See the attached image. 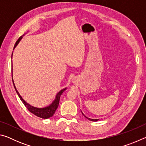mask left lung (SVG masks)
Wrapping results in <instances>:
<instances>
[{"label":"left lung","mask_w":146,"mask_h":146,"mask_svg":"<svg viewBox=\"0 0 146 146\" xmlns=\"http://www.w3.org/2000/svg\"><path fill=\"white\" fill-rule=\"evenodd\" d=\"M82 115L84 116V117L86 118H88V120H91V121H94V122H96V121H97V120H98L99 119H91V118H88V117H86V116H85L84 115V113L82 112Z\"/></svg>","instance_id":"1"}]
</instances>
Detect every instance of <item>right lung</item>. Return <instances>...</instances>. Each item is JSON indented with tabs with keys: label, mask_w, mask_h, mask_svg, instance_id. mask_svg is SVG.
<instances>
[{
	"label": "right lung",
	"mask_w": 146,
	"mask_h": 146,
	"mask_svg": "<svg viewBox=\"0 0 146 146\" xmlns=\"http://www.w3.org/2000/svg\"><path fill=\"white\" fill-rule=\"evenodd\" d=\"M24 35H23V36H21V37L18 39V40L16 42V43H15V46H14V49L15 48V47L17 45H18L19 42L21 41L22 38H23V36ZM12 56H13V53H12V55H11V58H12ZM13 83L14 88H15V91L17 93V95H18V96L20 98V99H21L22 102H23L24 106H26L27 109H28L29 111L33 113V114H34L35 115L37 116V117L42 118H44V119H47V118H50L54 115V113H55V111L56 110V109H57L58 106L59 101H60V97L61 95L62 94L64 91H65L66 89H67L66 88H64V89H62V90H61L60 91H59V92L56 94L55 100L53 101V102L51 103L50 105H49L48 106H46V107H45V108H38L33 107V106H32L30 104H29L28 103H27L26 101L23 99V97H21V95H20L19 93L18 92V91H17L15 86L13 79Z\"/></svg>",
	"instance_id": "obj_1"
}]
</instances>
